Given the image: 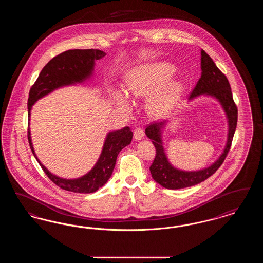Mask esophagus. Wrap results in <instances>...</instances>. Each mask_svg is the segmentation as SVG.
<instances>
[{"mask_svg": "<svg viewBox=\"0 0 263 263\" xmlns=\"http://www.w3.org/2000/svg\"><path fill=\"white\" fill-rule=\"evenodd\" d=\"M144 136H145V132H144L143 128L138 127V128L134 130V138H135V140H137V141L142 140Z\"/></svg>", "mask_w": 263, "mask_h": 263, "instance_id": "esophagus-1", "label": "esophagus"}]
</instances>
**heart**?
<instances>
[{"label":"heart","mask_w":263,"mask_h":263,"mask_svg":"<svg viewBox=\"0 0 263 263\" xmlns=\"http://www.w3.org/2000/svg\"><path fill=\"white\" fill-rule=\"evenodd\" d=\"M174 69L166 64H152L133 70L126 78L127 93L133 98H144L173 75ZM182 90V85L173 81L158 88L149 100V109L153 114H161L170 109ZM113 100L121 109L129 110V100L121 90L113 89Z\"/></svg>","instance_id":"obj_1"}]
</instances>
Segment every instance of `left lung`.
Here are the masks:
<instances>
[{"instance_id": "8db88e82", "label": "left lung", "mask_w": 263, "mask_h": 263, "mask_svg": "<svg viewBox=\"0 0 263 263\" xmlns=\"http://www.w3.org/2000/svg\"><path fill=\"white\" fill-rule=\"evenodd\" d=\"M201 70L200 79L191 91L189 100L201 95H206L219 100L228 118L229 133L227 144L222 155L210 166L195 172L180 171L171 164L163 150L162 129L166 124V120L155 122L148 126L145 131L146 135L150 138L156 148V157L150 166L151 175L156 182L167 189L193 186L214 175L225 161L237 128L238 108L233 100L230 83L227 77L218 69L212 58L203 49L201 50Z\"/></svg>"}]
</instances>
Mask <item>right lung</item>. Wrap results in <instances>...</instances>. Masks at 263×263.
<instances>
[{
	"mask_svg": "<svg viewBox=\"0 0 263 263\" xmlns=\"http://www.w3.org/2000/svg\"><path fill=\"white\" fill-rule=\"evenodd\" d=\"M106 53L99 49H74L63 52L55 56L41 70L37 80L29 90L27 101L28 120L32 105L39 99L45 97L56 88L83 83L92 75L95 61L104 57ZM133 137L130 127L112 131L105 138L100 158L88 174L75 179H66L56 176L40 163L31 143L30 131L27 138L33 156L37 160L45 175L57 186L77 193H92L103 186L112 175L119 152L128 146Z\"/></svg>",
	"mask_w": 263,
	"mask_h": 263,
	"instance_id": "1",
	"label": "right lung"
}]
</instances>
